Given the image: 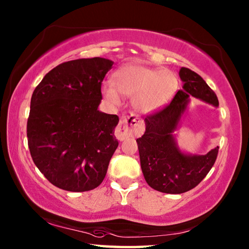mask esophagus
Segmentation results:
<instances>
[{
  "instance_id": "obj_1",
  "label": "esophagus",
  "mask_w": 249,
  "mask_h": 249,
  "mask_svg": "<svg viewBox=\"0 0 249 249\" xmlns=\"http://www.w3.org/2000/svg\"><path fill=\"white\" fill-rule=\"evenodd\" d=\"M140 119L138 115L132 113L129 116L124 117L123 120L120 121L119 125L116 126L114 135L119 140H124L127 137L134 136L137 134L140 129Z\"/></svg>"
}]
</instances>
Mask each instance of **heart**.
I'll return each mask as SVG.
<instances>
[{
	"label": "heart",
	"mask_w": 249,
	"mask_h": 249,
	"mask_svg": "<svg viewBox=\"0 0 249 249\" xmlns=\"http://www.w3.org/2000/svg\"><path fill=\"white\" fill-rule=\"evenodd\" d=\"M112 86H106L103 93L113 103H120V94L135 97L138 110L153 112L168 103L178 88V80L170 70L152 69L136 63L121 66L112 75Z\"/></svg>",
	"instance_id": "heart-1"
}]
</instances>
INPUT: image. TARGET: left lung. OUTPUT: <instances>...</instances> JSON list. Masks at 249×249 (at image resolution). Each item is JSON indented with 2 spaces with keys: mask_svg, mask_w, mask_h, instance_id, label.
Segmentation results:
<instances>
[{
  "mask_svg": "<svg viewBox=\"0 0 249 249\" xmlns=\"http://www.w3.org/2000/svg\"><path fill=\"white\" fill-rule=\"evenodd\" d=\"M179 77L183 89L161 110L144 117L146 132L137 139L140 165L148 185L158 192L182 194L196 187L209 173L218 157L219 147L207 155H185L173 137L189 97H195L218 107V97L201 76L182 67Z\"/></svg>",
  "mask_w": 249,
  "mask_h": 249,
  "instance_id": "left-lung-1",
  "label": "left lung"
}]
</instances>
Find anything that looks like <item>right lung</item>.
Here are the masks:
<instances>
[{"label": "right lung", "instance_id": "obj_1", "mask_svg": "<svg viewBox=\"0 0 249 249\" xmlns=\"http://www.w3.org/2000/svg\"><path fill=\"white\" fill-rule=\"evenodd\" d=\"M113 62L79 58L57 65L33 93L27 137L35 164L54 186L87 192L105 179L119 146V116L98 110Z\"/></svg>", "mask_w": 249, "mask_h": 249}]
</instances>
